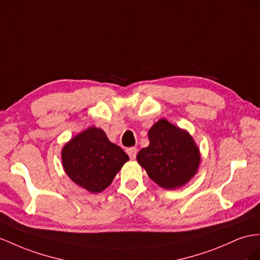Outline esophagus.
Instances as JSON below:
<instances>
[{"mask_svg":"<svg viewBox=\"0 0 260 260\" xmlns=\"http://www.w3.org/2000/svg\"><path fill=\"white\" fill-rule=\"evenodd\" d=\"M126 152H127V155L131 157V159H135V158H136V155H137V149H136L135 147L128 148L127 150H126Z\"/></svg>","mask_w":260,"mask_h":260,"instance_id":"esophagus-1","label":"esophagus"}]
</instances>
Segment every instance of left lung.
I'll use <instances>...</instances> for the list:
<instances>
[{"instance_id":"left-lung-1","label":"left lung","mask_w":260,"mask_h":260,"mask_svg":"<svg viewBox=\"0 0 260 260\" xmlns=\"http://www.w3.org/2000/svg\"><path fill=\"white\" fill-rule=\"evenodd\" d=\"M148 138L149 145L136 159L159 187L181 188L197 175L201 154L188 131L160 118L148 131Z\"/></svg>"}]
</instances>
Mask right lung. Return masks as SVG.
I'll return each mask as SVG.
<instances>
[{"mask_svg": "<svg viewBox=\"0 0 260 260\" xmlns=\"http://www.w3.org/2000/svg\"><path fill=\"white\" fill-rule=\"evenodd\" d=\"M61 160L73 182L91 193H100L129 158L119 146L109 141L103 129L90 126L64 144Z\"/></svg>", "mask_w": 260, "mask_h": 260, "instance_id": "1", "label": "right lung"}]
</instances>
